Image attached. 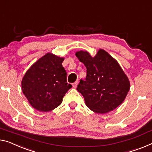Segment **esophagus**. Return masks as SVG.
Segmentation results:
<instances>
[{
  "label": "esophagus",
  "instance_id": "esophagus-1",
  "mask_svg": "<svg viewBox=\"0 0 152 152\" xmlns=\"http://www.w3.org/2000/svg\"><path fill=\"white\" fill-rule=\"evenodd\" d=\"M77 84H78L77 81H75V82L73 83V84H72V85H73V87L74 88H75L77 87Z\"/></svg>",
  "mask_w": 152,
  "mask_h": 152
}]
</instances>
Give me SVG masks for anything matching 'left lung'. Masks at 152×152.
Listing matches in <instances>:
<instances>
[{"mask_svg": "<svg viewBox=\"0 0 152 152\" xmlns=\"http://www.w3.org/2000/svg\"><path fill=\"white\" fill-rule=\"evenodd\" d=\"M75 55L87 69L86 77L81 79L77 88L87 107L98 113L117 108L130 90V81L118 62L103 50L94 58L83 51Z\"/></svg>", "mask_w": 152, "mask_h": 152, "instance_id": "left-lung-1", "label": "left lung"}]
</instances>
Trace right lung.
I'll use <instances>...</instances> for the list:
<instances>
[{"label": "right lung", "mask_w": 152, "mask_h": 152, "mask_svg": "<svg viewBox=\"0 0 152 152\" xmlns=\"http://www.w3.org/2000/svg\"><path fill=\"white\" fill-rule=\"evenodd\" d=\"M63 60V58L47 53L28 70L22 79V92L37 110L48 112L56 108L72 88L66 81Z\"/></svg>", "instance_id": "add662e5"}]
</instances>
